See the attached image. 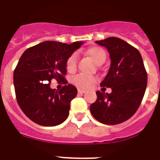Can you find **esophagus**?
Wrapping results in <instances>:
<instances>
[{
  "mask_svg": "<svg viewBox=\"0 0 160 160\" xmlns=\"http://www.w3.org/2000/svg\"><path fill=\"white\" fill-rule=\"evenodd\" d=\"M78 93H86V90L78 89Z\"/></svg>",
  "mask_w": 160,
  "mask_h": 160,
  "instance_id": "esophagus-1",
  "label": "esophagus"
}]
</instances>
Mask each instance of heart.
<instances>
[{
  "label": "heart",
  "mask_w": 160,
  "mask_h": 160,
  "mask_svg": "<svg viewBox=\"0 0 160 160\" xmlns=\"http://www.w3.org/2000/svg\"><path fill=\"white\" fill-rule=\"evenodd\" d=\"M86 54L90 56L98 65H102L105 62L107 58L106 51L101 47H93L86 50ZM78 66V54L76 52L71 54L66 62V67L69 72L74 73L77 70ZM98 80L97 77L91 75H86L83 74H79L74 76L72 78V83L77 87L81 89L90 88L93 83Z\"/></svg>",
  "instance_id": "heart-1"
}]
</instances>
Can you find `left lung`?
<instances>
[{"mask_svg": "<svg viewBox=\"0 0 160 160\" xmlns=\"http://www.w3.org/2000/svg\"><path fill=\"white\" fill-rule=\"evenodd\" d=\"M96 43L109 52L110 68L100 86L111 88L112 93L97 91L90 112L102 124H121L138 109L147 87V71L140 51L123 39L109 37Z\"/></svg>", "mask_w": 160, "mask_h": 160, "instance_id": "1", "label": "left lung"}]
</instances>
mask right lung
<instances>
[{"mask_svg": "<svg viewBox=\"0 0 160 160\" xmlns=\"http://www.w3.org/2000/svg\"><path fill=\"white\" fill-rule=\"evenodd\" d=\"M82 44L45 41L28 48L21 55L13 73V83L17 103L31 121L55 126L67 120L78 90L67 84L66 62ZM52 79L65 86L59 92L51 89Z\"/></svg>", "mask_w": 160, "mask_h": 160, "instance_id": "obj_1", "label": "right lung"}]
</instances>
